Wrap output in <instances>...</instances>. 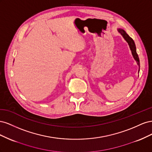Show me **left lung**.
I'll list each match as a JSON object with an SVG mask.
<instances>
[{
    "mask_svg": "<svg viewBox=\"0 0 152 152\" xmlns=\"http://www.w3.org/2000/svg\"><path fill=\"white\" fill-rule=\"evenodd\" d=\"M118 31L120 33L122 36L123 37V38L125 39V40L128 43L129 46V48L131 50V53L133 58L135 59V61L137 63V65H138L139 66H140V59L138 57V55H137V53H136V45L135 43L134 42V40H132V39L131 37H130L129 35L126 33V31L122 29V28H118L117 29ZM138 72H140V70H138Z\"/></svg>",
    "mask_w": 152,
    "mask_h": 152,
    "instance_id": "obj_1",
    "label": "left lung"
}]
</instances>
